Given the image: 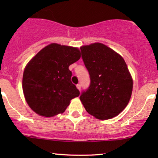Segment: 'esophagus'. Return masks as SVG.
I'll return each instance as SVG.
<instances>
[{
    "mask_svg": "<svg viewBox=\"0 0 158 158\" xmlns=\"http://www.w3.org/2000/svg\"><path fill=\"white\" fill-rule=\"evenodd\" d=\"M76 86H77V89H78L79 90H81V84H77Z\"/></svg>",
    "mask_w": 158,
    "mask_h": 158,
    "instance_id": "34e87169",
    "label": "esophagus"
}]
</instances>
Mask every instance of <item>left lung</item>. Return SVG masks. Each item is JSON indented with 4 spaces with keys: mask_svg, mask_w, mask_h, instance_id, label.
<instances>
[{
    "mask_svg": "<svg viewBox=\"0 0 158 158\" xmlns=\"http://www.w3.org/2000/svg\"><path fill=\"white\" fill-rule=\"evenodd\" d=\"M90 84L80 96L88 114L101 120L117 116L128 104L133 81L124 60L101 43L81 47Z\"/></svg>",
    "mask_w": 158,
    "mask_h": 158,
    "instance_id": "8db88e82",
    "label": "left lung"
}]
</instances>
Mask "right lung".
Segmentation results:
<instances>
[{"mask_svg":"<svg viewBox=\"0 0 158 158\" xmlns=\"http://www.w3.org/2000/svg\"><path fill=\"white\" fill-rule=\"evenodd\" d=\"M81 58L76 47L55 43L40 50L26 66L22 87L29 107L50 117L63 113L80 91L71 82L69 66Z\"/></svg>","mask_w":158,"mask_h":158,"instance_id":"obj_1","label":"right lung"}]
</instances>
